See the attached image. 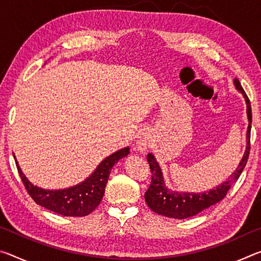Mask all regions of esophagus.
I'll return each mask as SVG.
<instances>
[{
  "mask_svg": "<svg viewBox=\"0 0 261 261\" xmlns=\"http://www.w3.org/2000/svg\"><path fill=\"white\" fill-rule=\"evenodd\" d=\"M152 144V137L147 132H145V134L141 135L139 137V139L137 140V147H138L139 151H145V149H147L149 146H151Z\"/></svg>",
  "mask_w": 261,
  "mask_h": 261,
  "instance_id": "esophagus-1",
  "label": "esophagus"
}]
</instances>
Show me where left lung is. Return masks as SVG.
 I'll return each mask as SVG.
<instances>
[{"label":"left lung","mask_w":261,"mask_h":261,"mask_svg":"<svg viewBox=\"0 0 261 261\" xmlns=\"http://www.w3.org/2000/svg\"><path fill=\"white\" fill-rule=\"evenodd\" d=\"M235 86L241 92L246 101L247 107V118H249V126H247L246 134V149L244 155L237 169L227 182H223L218 188L210 190V192L204 193H187V192H175L170 191L165 187V180L162 177L160 166L156 162L151 153L147 155V161L149 163L152 173L151 184L145 192V200L149 208L158 214L168 216L174 219H187L193 216L201 211L208 208L210 206L216 204L227 196L231 185L240 177L243 169L246 166L247 159L250 154V135H251V122H252V113H251L250 100L247 98L245 91L243 90L241 83L238 79H235Z\"/></svg>","instance_id":"8db88e82"}]
</instances>
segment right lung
Returning a JSON list of instances; mask_svg holds the SVG:
<instances>
[{
	"label": "right lung",
	"mask_w": 261,
	"mask_h": 261,
	"mask_svg": "<svg viewBox=\"0 0 261 261\" xmlns=\"http://www.w3.org/2000/svg\"><path fill=\"white\" fill-rule=\"evenodd\" d=\"M129 154V147L115 152L100 163L90 177L76 187L46 190L33 185L25 177L16 161L17 169L31 198L45 208L63 216H86L99 206L113 166Z\"/></svg>",
	"instance_id": "right-lung-1"
}]
</instances>
